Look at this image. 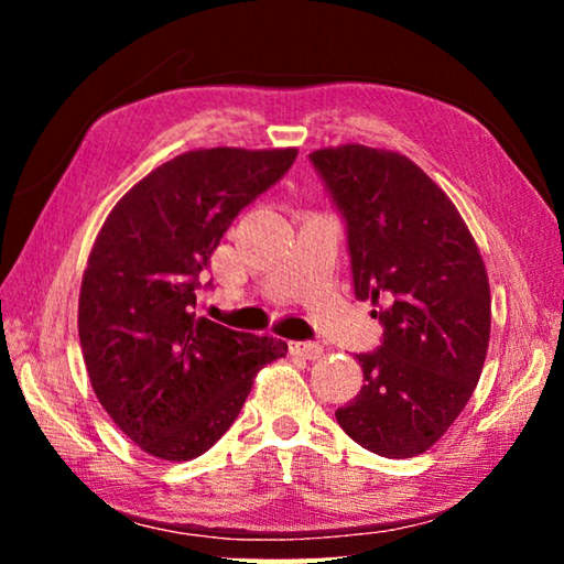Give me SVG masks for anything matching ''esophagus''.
<instances>
[{
  "mask_svg": "<svg viewBox=\"0 0 564 564\" xmlns=\"http://www.w3.org/2000/svg\"><path fill=\"white\" fill-rule=\"evenodd\" d=\"M289 350L293 352V356H303L308 360H316L323 356L321 343H311V340H293V343H289Z\"/></svg>",
  "mask_w": 564,
  "mask_h": 564,
  "instance_id": "1",
  "label": "esophagus"
}]
</instances>
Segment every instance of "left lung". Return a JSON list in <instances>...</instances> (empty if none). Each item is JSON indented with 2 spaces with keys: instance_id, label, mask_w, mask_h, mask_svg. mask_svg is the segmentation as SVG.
Returning <instances> with one entry per match:
<instances>
[{
  "instance_id": "obj_1",
  "label": "left lung",
  "mask_w": 564,
  "mask_h": 564,
  "mask_svg": "<svg viewBox=\"0 0 564 564\" xmlns=\"http://www.w3.org/2000/svg\"><path fill=\"white\" fill-rule=\"evenodd\" d=\"M346 221L356 299L380 303L383 340L358 352L366 386L336 410L366 451L413 457L441 441L480 380L490 283L445 191L395 151L346 144L308 154Z\"/></svg>"
}]
</instances>
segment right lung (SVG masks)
I'll return each mask as SVG.
<instances>
[{
  "label": "right lung",
  "instance_id": "add662e5",
  "mask_svg": "<svg viewBox=\"0 0 564 564\" xmlns=\"http://www.w3.org/2000/svg\"><path fill=\"white\" fill-rule=\"evenodd\" d=\"M295 149H198L111 208L79 293V340L99 403L161 460H194L241 413L253 378L289 352L196 316L198 275L228 226L281 181ZM212 285V283H208Z\"/></svg>",
  "mask_w": 564,
  "mask_h": 564
}]
</instances>
